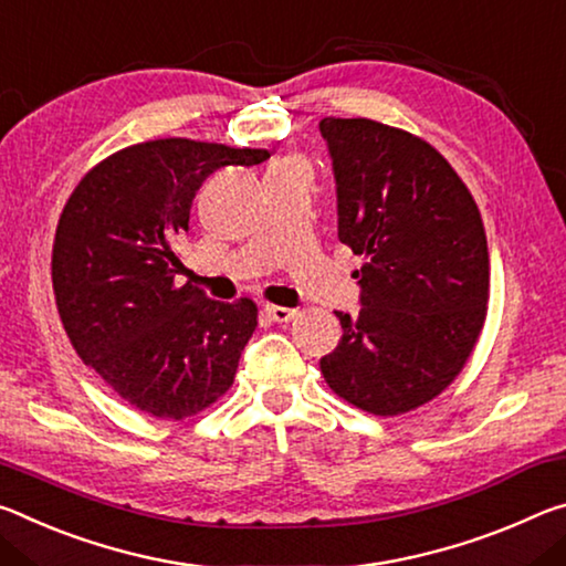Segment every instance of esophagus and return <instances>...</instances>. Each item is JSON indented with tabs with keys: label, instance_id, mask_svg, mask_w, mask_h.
Segmentation results:
<instances>
[{
	"label": "esophagus",
	"instance_id": "1",
	"mask_svg": "<svg viewBox=\"0 0 566 566\" xmlns=\"http://www.w3.org/2000/svg\"><path fill=\"white\" fill-rule=\"evenodd\" d=\"M265 316L275 323H289L298 316V313L293 308H283V305H265Z\"/></svg>",
	"mask_w": 566,
	"mask_h": 566
}]
</instances>
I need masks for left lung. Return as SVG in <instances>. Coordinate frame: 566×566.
<instances>
[{
  "mask_svg": "<svg viewBox=\"0 0 566 566\" xmlns=\"http://www.w3.org/2000/svg\"><path fill=\"white\" fill-rule=\"evenodd\" d=\"M338 198V240L366 263L360 311L321 374L376 416L439 396L476 346L489 301V248L471 192L447 157L376 119L323 117Z\"/></svg>",
  "mask_w": 566,
  "mask_h": 566,
  "instance_id": "1",
  "label": "left lung"
}]
</instances>
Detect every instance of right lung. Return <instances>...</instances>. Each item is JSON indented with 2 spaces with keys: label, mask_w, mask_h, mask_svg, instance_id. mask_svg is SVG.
I'll list each match as a JSON object with an SVG mask.
<instances>
[{
  "label": "right lung",
  "mask_w": 566,
  "mask_h": 566,
  "mask_svg": "<svg viewBox=\"0 0 566 566\" xmlns=\"http://www.w3.org/2000/svg\"><path fill=\"white\" fill-rule=\"evenodd\" d=\"M268 157L185 137L140 143L95 165L64 206L52 248L62 326L77 356L135 409L180 421L233 386L258 326L255 303L175 285V243L208 175Z\"/></svg>",
  "instance_id": "1"
}]
</instances>
